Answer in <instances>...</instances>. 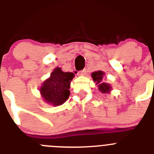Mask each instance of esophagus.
<instances>
[{
    "mask_svg": "<svg viewBox=\"0 0 154 154\" xmlns=\"http://www.w3.org/2000/svg\"><path fill=\"white\" fill-rule=\"evenodd\" d=\"M86 74V70L84 69V70H80V71H78V73H77V74L80 76H84Z\"/></svg>",
    "mask_w": 154,
    "mask_h": 154,
    "instance_id": "obj_1",
    "label": "esophagus"
}]
</instances>
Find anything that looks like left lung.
I'll return each instance as SVG.
<instances>
[{
    "label": "left lung",
    "instance_id": "1",
    "mask_svg": "<svg viewBox=\"0 0 154 154\" xmlns=\"http://www.w3.org/2000/svg\"><path fill=\"white\" fill-rule=\"evenodd\" d=\"M104 73L102 70H98V71H95L92 73V77L93 80L96 82V84L98 86V89L102 93H109L111 90L112 87L110 84L107 83H104L103 80V75Z\"/></svg>",
    "mask_w": 154,
    "mask_h": 154
}]
</instances>
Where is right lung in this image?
<instances>
[{
	"label": "right lung",
	"instance_id": "obj_1",
	"mask_svg": "<svg viewBox=\"0 0 154 154\" xmlns=\"http://www.w3.org/2000/svg\"><path fill=\"white\" fill-rule=\"evenodd\" d=\"M74 77L73 73L63 72L61 67L54 68L39 89L43 100L54 106L62 105L70 96L69 89Z\"/></svg>",
	"mask_w": 154,
	"mask_h": 154
}]
</instances>
